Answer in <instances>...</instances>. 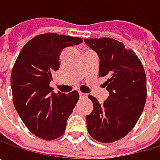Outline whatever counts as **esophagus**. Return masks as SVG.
<instances>
[{
  "instance_id": "34e87169",
  "label": "esophagus",
  "mask_w": 160,
  "mask_h": 160,
  "mask_svg": "<svg viewBox=\"0 0 160 160\" xmlns=\"http://www.w3.org/2000/svg\"><path fill=\"white\" fill-rule=\"evenodd\" d=\"M80 97L81 99H85V98H87V94L82 93V92H80Z\"/></svg>"
}]
</instances>
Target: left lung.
I'll list each match as a JSON object with an SVG mask.
<instances>
[{
  "label": "left lung",
  "instance_id": "8db88e82",
  "mask_svg": "<svg viewBox=\"0 0 160 160\" xmlns=\"http://www.w3.org/2000/svg\"><path fill=\"white\" fill-rule=\"evenodd\" d=\"M100 59L99 77H108V97L100 104L92 95V112L86 116L89 134L96 141L112 143L123 138L139 119L146 100V77L140 59L122 42L109 38L85 39Z\"/></svg>",
  "mask_w": 160,
  "mask_h": 160
}]
</instances>
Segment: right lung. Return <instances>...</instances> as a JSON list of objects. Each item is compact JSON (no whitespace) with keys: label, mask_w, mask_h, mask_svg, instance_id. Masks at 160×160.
Instances as JSON below:
<instances>
[{"label":"right lung","mask_w":160,"mask_h":160,"mask_svg":"<svg viewBox=\"0 0 160 160\" xmlns=\"http://www.w3.org/2000/svg\"><path fill=\"white\" fill-rule=\"evenodd\" d=\"M81 42L80 38L55 33L39 35L22 48L15 63L11 74L15 108L27 128L42 139L63 135L79 100L77 91L54 93L49 84L62 51Z\"/></svg>","instance_id":"1"}]
</instances>
